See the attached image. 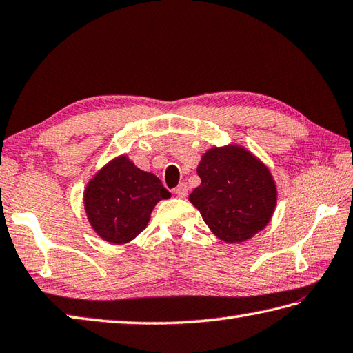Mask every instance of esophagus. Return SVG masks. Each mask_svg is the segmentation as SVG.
<instances>
[{
  "label": "esophagus",
  "mask_w": 353,
  "mask_h": 353,
  "mask_svg": "<svg viewBox=\"0 0 353 353\" xmlns=\"http://www.w3.org/2000/svg\"><path fill=\"white\" fill-rule=\"evenodd\" d=\"M174 192H176V196H179V197H186L188 196V186H186V183H179L176 188H174Z\"/></svg>",
  "instance_id": "1"
}]
</instances>
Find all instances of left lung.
Returning a JSON list of instances; mask_svg holds the SVG:
<instances>
[{
    "instance_id": "obj_1",
    "label": "left lung",
    "mask_w": 353,
    "mask_h": 353,
    "mask_svg": "<svg viewBox=\"0 0 353 353\" xmlns=\"http://www.w3.org/2000/svg\"><path fill=\"white\" fill-rule=\"evenodd\" d=\"M200 185L190 202L226 243H240L269 223L277 205L271 171L240 145L212 147L197 167Z\"/></svg>"
}]
</instances>
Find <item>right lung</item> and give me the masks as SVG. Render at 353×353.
<instances>
[{
  "label": "right lung",
  "mask_w": 353,
  "mask_h": 353,
  "mask_svg": "<svg viewBox=\"0 0 353 353\" xmlns=\"http://www.w3.org/2000/svg\"><path fill=\"white\" fill-rule=\"evenodd\" d=\"M153 172L142 171L127 156L114 157L85 186L90 225L108 243L123 245L147 228L159 200L170 199Z\"/></svg>",
  "instance_id": "add662e5"
}]
</instances>
